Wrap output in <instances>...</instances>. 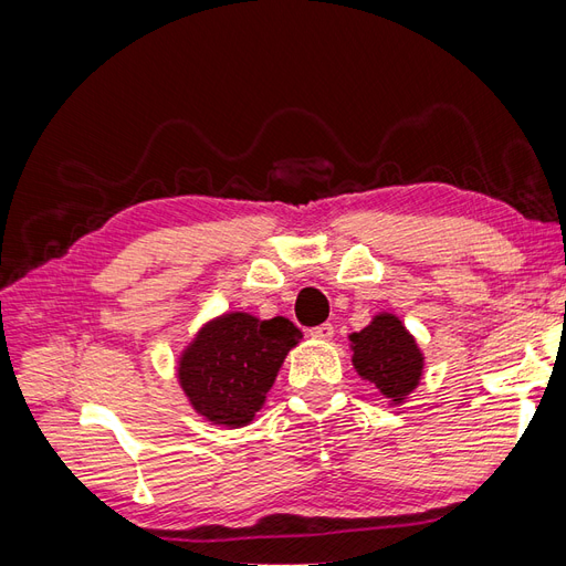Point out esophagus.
<instances>
[{"mask_svg":"<svg viewBox=\"0 0 566 566\" xmlns=\"http://www.w3.org/2000/svg\"><path fill=\"white\" fill-rule=\"evenodd\" d=\"M310 335L314 337V339H323V342H328V339H333V335H335V328L331 323H321V325H316V328H312L310 331Z\"/></svg>","mask_w":566,"mask_h":566,"instance_id":"esophagus-1","label":"esophagus"}]
</instances>
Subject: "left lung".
<instances>
[{
	"mask_svg": "<svg viewBox=\"0 0 566 566\" xmlns=\"http://www.w3.org/2000/svg\"><path fill=\"white\" fill-rule=\"evenodd\" d=\"M349 342L356 373L391 403H403L420 385L424 356L416 337L394 314L373 316L364 331L349 335Z\"/></svg>",
	"mask_w": 566,
	"mask_h": 566,
	"instance_id": "left-lung-1",
	"label": "left lung"
}]
</instances>
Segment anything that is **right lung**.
I'll return each instance as SVG.
<instances>
[{
	"label": "right lung",
	"instance_id": "obj_1",
	"mask_svg": "<svg viewBox=\"0 0 566 566\" xmlns=\"http://www.w3.org/2000/svg\"><path fill=\"white\" fill-rule=\"evenodd\" d=\"M302 339L293 321L231 312L208 321L179 356L177 378L196 413L229 430L245 427Z\"/></svg>",
	"mask_w": 566,
	"mask_h": 566
}]
</instances>
